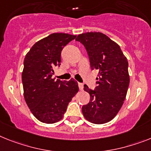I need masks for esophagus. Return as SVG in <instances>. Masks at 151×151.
Wrapping results in <instances>:
<instances>
[{
    "mask_svg": "<svg viewBox=\"0 0 151 151\" xmlns=\"http://www.w3.org/2000/svg\"><path fill=\"white\" fill-rule=\"evenodd\" d=\"M78 87H79V89L81 90V91H82L83 88V84L81 83H78Z\"/></svg>",
    "mask_w": 151,
    "mask_h": 151,
    "instance_id": "obj_1",
    "label": "esophagus"
}]
</instances>
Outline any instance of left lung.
<instances>
[{"label": "left lung", "instance_id": "left-lung-1", "mask_svg": "<svg viewBox=\"0 0 151 151\" xmlns=\"http://www.w3.org/2000/svg\"><path fill=\"white\" fill-rule=\"evenodd\" d=\"M76 40L85 47L91 69L99 70L94 91L84 85L89 103L82 107L86 120L102 124L114 118L126 98L130 83L128 61L118 44L101 32L78 35Z\"/></svg>", "mask_w": 151, "mask_h": 151}]
</instances>
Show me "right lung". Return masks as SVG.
<instances>
[{
	"instance_id": "obj_1",
	"label": "right lung",
	"mask_w": 151,
	"mask_h": 151,
	"mask_svg": "<svg viewBox=\"0 0 151 151\" xmlns=\"http://www.w3.org/2000/svg\"><path fill=\"white\" fill-rule=\"evenodd\" d=\"M76 35L54 33L38 40L24 60L22 83L27 104L40 122L54 124L63 118L69 102L79 91L78 82L55 81L53 68L60 65L61 50Z\"/></svg>"
}]
</instances>
